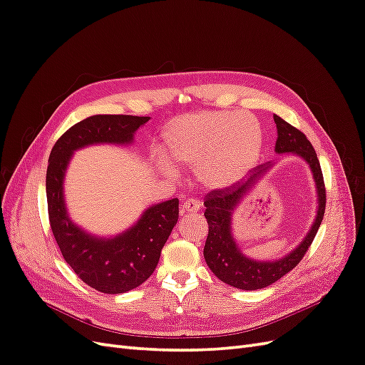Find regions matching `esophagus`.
<instances>
[{
	"instance_id": "obj_1",
	"label": "esophagus",
	"mask_w": 365,
	"mask_h": 365,
	"mask_svg": "<svg viewBox=\"0 0 365 365\" xmlns=\"http://www.w3.org/2000/svg\"><path fill=\"white\" fill-rule=\"evenodd\" d=\"M200 208H201L200 201H197V200H187L181 205V212L182 213H193V212H197Z\"/></svg>"
}]
</instances>
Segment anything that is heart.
<instances>
[{
  "mask_svg": "<svg viewBox=\"0 0 365 365\" xmlns=\"http://www.w3.org/2000/svg\"><path fill=\"white\" fill-rule=\"evenodd\" d=\"M170 161L195 169L197 178L219 189L239 181L257 163L262 130L242 113H201L176 117L163 132Z\"/></svg>",
  "mask_w": 365,
  "mask_h": 365,
  "instance_id": "obj_1",
  "label": "heart"
}]
</instances>
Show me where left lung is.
Wrapping results in <instances>:
<instances>
[{
	"label": "left lung",
	"mask_w": 365,
	"mask_h": 365,
	"mask_svg": "<svg viewBox=\"0 0 365 365\" xmlns=\"http://www.w3.org/2000/svg\"><path fill=\"white\" fill-rule=\"evenodd\" d=\"M274 121L277 125L279 135L277 143H275V152H294L297 155L303 157L311 165L318 192V212L311 231L291 254L275 262H256L247 259L240 252L233 236H231V212H233L240 197L247 193L252 182L256 181L257 176L269 168V164L257 165V169L251 172L247 181L240 180L224 187V189H215L207 193L204 201V216L208 224V236L204 247L205 262L219 280L245 291L267 288V286L282 279L284 274H288L302 262L306 251L312 245L326 210L324 178L322 165H319L311 141L306 138L302 130H298L279 115H274Z\"/></svg>",
	"instance_id": "8db88e82"
}]
</instances>
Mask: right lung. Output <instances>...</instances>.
<instances>
[{
    "label": "right lung",
    "mask_w": 365,
    "mask_h": 365,
    "mask_svg": "<svg viewBox=\"0 0 365 365\" xmlns=\"http://www.w3.org/2000/svg\"><path fill=\"white\" fill-rule=\"evenodd\" d=\"M149 117L93 115L63 132L54 143L47 168V205L53 236L71 269L103 294H123L155 271L161 250L178 220V197L146 210L138 222L114 239H96L77 228L65 212L62 181L71 153L94 143H130Z\"/></svg>",
    "instance_id": "right-lung-1"
}]
</instances>
